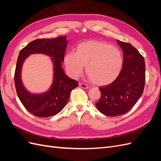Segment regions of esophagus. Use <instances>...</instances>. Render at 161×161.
Returning a JSON list of instances; mask_svg holds the SVG:
<instances>
[{"mask_svg": "<svg viewBox=\"0 0 161 161\" xmlns=\"http://www.w3.org/2000/svg\"><path fill=\"white\" fill-rule=\"evenodd\" d=\"M79 86L81 87V88H82V89H89V86L84 83H79Z\"/></svg>", "mask_w": 161, "mask_h": 161, "instance_id": "34e87169", "label": "esophagus"}]
</instances>
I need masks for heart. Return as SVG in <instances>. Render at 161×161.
<instances>
[{
	"label": "heart",
	"mask_w": 161,
	"mask_h": 161,
	"mask_svg": "<svg viewBox=\"0 0 161 161\" xmlns=\"http://www.w3.org/2000/svg\"><path fill=\"white\" fill-rule=\"evenodd\" d=\"M66 70L76 79L85 66V71L92 83L105 85L118 76L122 69L123 57L118 48L109 43L89 40L79 43L76 53L68 52L64 56Z\"/></svg>",
	"instance_id": "heart-1"
}]
</instances>
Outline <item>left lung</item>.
Segmentation results:
<instances>
[{
	"mask_svg": "<svg viewBox=\"0 0 161 161\" xmlns=\"http://www.w3.org/2000/svg\"><path fill=\"white\" fill-rule=\"evenodd\" d=\"M124 52L122 70L111 84L101 86L97 108L108 116L128 112L142 96L145 84L144 57L130 43L117 40Z\"/></svg>",
	"mask_w": 161,
	"mask_h": 161,
	"instance_id": "obj_1",
	"label": "left lung"
}]
</instances>
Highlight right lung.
Masks as SVG:
<instances>
[{
	"mask_svg": "<svg viewBox=\"0 0 161 161\" xmlns=\"http://www.w3.org/2000/svg\"><path fill=\"white\" fill-rule=\"evenodd\" d=\"M68 42L66 36L52 39H37L19 52L14 72V85L19 99L25 108L41 118L56 115L67 103L70 92L79 86L76 80L67 76L62 68ZM31 53H43L50 56L54 64V80L49 91L43 94H31L22 85L21 68L25 58Z\"/></svg>",
	"mask_w": 161,
	"mask_h": 161,
	"instance_id": "1",
	"label": "right lung"
}]
</instances>
